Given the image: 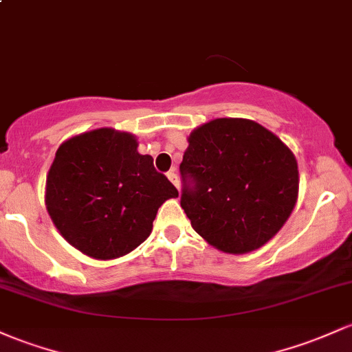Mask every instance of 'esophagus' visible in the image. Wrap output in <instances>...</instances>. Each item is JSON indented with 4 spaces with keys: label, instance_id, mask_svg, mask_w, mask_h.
Wrapping results in <instances>:
<instances>
[{
    "label": "esophagus",
    "instance_id": "1",
    "mask_svg": "<svg viewBox=\"0 0 352 352\" xmlns=\"http://www.w3.org/2000/svg\"><path fill=\"white\" fill-rule=\"evenodd\" d=\"M167 177H168V180H170V182H172L173 185H175L177 188H179L180 182H179V175H177V172H175V170H170V172H167Z\"/></svg>",
    "mask_w": 352,
    "mask_h": 352
}]
</instances>
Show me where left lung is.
Masks as SVG:
<instances>
[{"mask_svg": "<svg viewBox=\"0 0 352 352\" xmlns=\"http://www.w3.org/2000/svg\"><path fill=\"white\" fill-rule=\"evenodd\" d=\"M180 206L215 249L247 254L269 242L296 206L294 153L252 120L217 118L188 137Z\"/></svg>", "mask_w": 352, "mask_h": 352, "instance_id": "obj_1", "label": "left lung"}]
</instances>
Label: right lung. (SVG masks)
<instances>
[{"mask_svg":"<svg viewBox=\"0 0 352 352\" xmlns=\"http://www.w3.org/2000/svg\"><path fill=\"white\" fill-rule=\"evenodd\" d=\"M137 146L133 135L96 129L56 150L46 208L60 234L87 256L108 261L132 252L152 232L158 207L179 197Z\"/></svg>","mask_w":352,"mask_h":352,"instance_id":"obj_1","label":"right lung"}]
</instances>
